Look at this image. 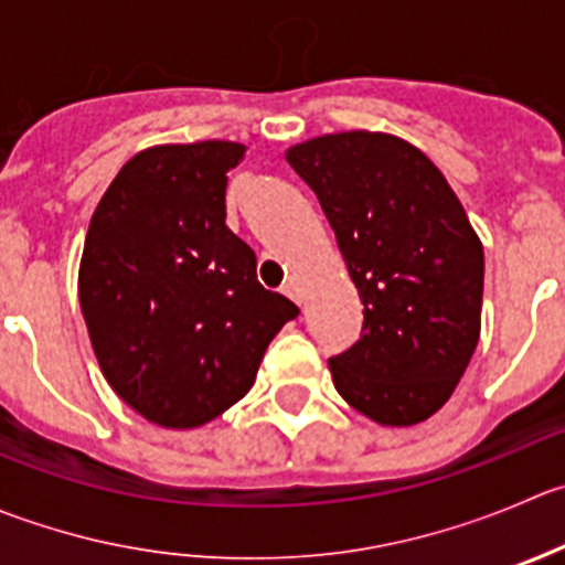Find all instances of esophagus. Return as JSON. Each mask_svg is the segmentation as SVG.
I'll return each instance as SVG.
<instances>
[{"instance_id": "esophagus-1", "label": "esophagus", "mask_w": 565, "mask_h": 565, "mask_svg": "<svg viewBox=\"0 0 565 565\" xmlns=\"http://www.w3.org/2000/svg\"><path fill=\"white\" fill-rule=\"evenodd\" d=\"M284 295H287V298H292L295 303H300V287H298V281H295V278H289L287 284H284V289H281Z\"/></svg>"}]
</instances>
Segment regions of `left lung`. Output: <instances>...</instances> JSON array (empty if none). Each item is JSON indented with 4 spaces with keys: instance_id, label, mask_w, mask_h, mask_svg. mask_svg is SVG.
Wrapping results in <instances>:
<instances>
[{
    "instance_id": "8db88e82",
    "label": "left lung",
    "mask_w": 565,
    "mask_h": 565,
    "mask_svg": "<svg viewBox=\"0 0 565 565\" xmlns=\"http://www.w3.org/2000/svg\"><path fill=\"white\" fill-rule=\"evenodd\" d=\"M364 303L353 348L328 359L337 392L405 428L450 399L480 337L483 245L439 168L399 137L342 131L292 146Z\"/></svg>"
}]
</instances>
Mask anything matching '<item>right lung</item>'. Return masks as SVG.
<instances>
[{
  "label": "right lung",
  "mask_w": 565,
  "mask_h": 565,
  "mask_svg": "<svg viewBox=\"0 0 565 565\" xmlns=\"http://www.w3.org/2000/svg\"><path fill=\"white\" fill-rule=\"evenodd\" d=\"M245 146L204 140L131 157L90 217L79 303L98 366L162 428H199L254 386L298 306L256 281L226 226V173Z\"/></svg>",
  "instance_id": "add662e5"
}]
</instances>
